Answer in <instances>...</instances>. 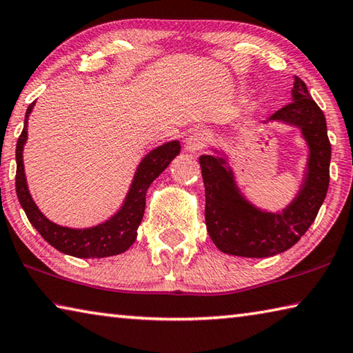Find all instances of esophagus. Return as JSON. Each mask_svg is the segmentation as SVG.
<instances>
[{
  "label": "esophagus",
  "mask_w": 353,
  "mask_h": 353,
  "mask_svg": "<svg viewBox=\"0 0 353 353\" xmlns=\"http://www.w3.org/2000/svg\"><path fill=\"white\" fill-rule=\"evenodd\" d=\"M207 140H208V134L205 130H194V132H191L187 137V140H185V151L198 152L207 145Z\"/></svg>",
  "instance_id": "34e87169"
}]
</instances>
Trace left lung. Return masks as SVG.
Listing matches in <instances>:
<instances>
[{"instance_id": "left-lung-1", "label": "left lung", "mask_w": 353, "mask_h": 353, "mask_svg": "<svg viewBox=\"0 0 353 353\" xmlns=\"http://www.w3.org/2000/svg\"><path fill=\"white\" fill-rule=\"evenodd\" d=\"M291 97V104L263 121L299 129L308 148L301 187L282 210L268 212L244 196L224 149L214 148V154L199 157L205 187L207 232L221 252L248 259L285 252L313 224L325 199L332 157L325 117L308 93L305 82L297 76Z\"/></svg>"}]
</instances>
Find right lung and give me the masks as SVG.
Here are the masks:
<instances>
[{
	"mask_svg": "<svg viewBox=\"0 0 353 353\" xmlns=\"http://www.w3.org/2000/svg\"><path fill=\"white\" fill-rule=\"evenodd\" d=\"M34 105L35 103L28 107L25 128H23L15 149L17 196H19L20 205L25 210L29 223L43 236V240L50 243L52 248H56L59 252L77 256V259H104V256L126 252L134 244L137 229L141 224L149 185L168 168L172 159L181 152V141H166L163 145L154 148L141 159L121 207L104 223L85 227V229L59 225L40 212V208L32 199L31 191L28 188L25 165H23V149H25L28 140V119Z\"/></svg>",
	"mask_w": 353,
	"mask_h": 353,
	"instance_id": "add662e5",
	"label": "right lung"
}]
</instances>
